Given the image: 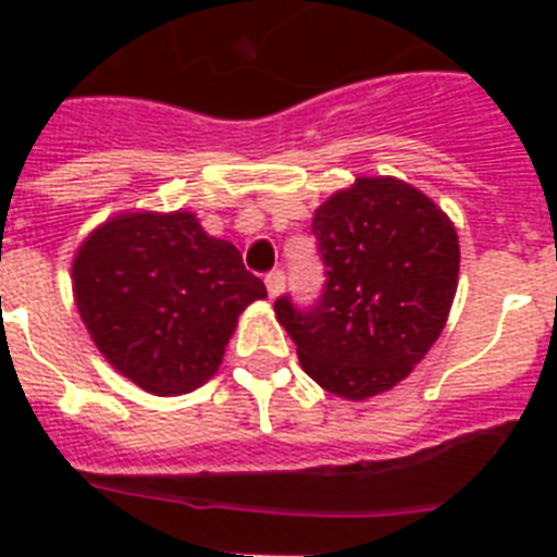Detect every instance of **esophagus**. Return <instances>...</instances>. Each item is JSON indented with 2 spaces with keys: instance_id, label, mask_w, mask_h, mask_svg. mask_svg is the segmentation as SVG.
I'll return each instance as SVG.
<instances>
[{
  "instance_id": "34e87169",
  "label": "esophagus",
  "mask_w": 557,
  "mask_h": 557,
  "mask_svg": "<svg viewBox=\"0 0 557 557\" xmlns=\"http://www.w3.org/2000/svg\"><path fill=\"white\" fill-rule=\"evenodd\" d=\"M264 284H268V295L275 301V298L284 293V273H282V270H273V273H268Z\"/></svg>"
}]
</instances>
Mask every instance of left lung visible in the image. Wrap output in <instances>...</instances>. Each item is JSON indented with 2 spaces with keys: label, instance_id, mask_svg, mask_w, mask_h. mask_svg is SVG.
Here are the masks:
<instances>
[{
  "label": "left lung",
  "instance_id": "obj_1",
  "mask_svg": "<svg viewBox=\"0 0 557 557\" xmlns=\"http://www.w3.org/2000/svg\"><path fill=\"white\" fill-rule=\"evenodd\" d=\"M326 264L321 304L275 318L309 376L346 401L387 393L426 357L449 321L460 275L457 228L418 186L359 175L312 218Z\"/></svg>",
  "mask_w": 557,
  "mask_h": 557
}]
</instances>
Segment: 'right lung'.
I'll return each mask as SVG.
<instances>
[{
	"label": "right lung",
	"mask_w": 557,
	"mask_h": 557,
	"mask_svg": "<svg viewBox=\"0 0 557 557\" xmlns=\"http://www.w3.org/2000/svg\"><path fill=\"white\" fill-rule=\"evenodd\" d=\"M72 295L113 371L152 396H184L220 371L239 314L268 289L195 211L133 209L77 245Z\"/></svg>",
	"instance_id": "obj_1"
}]
</instances>
